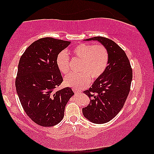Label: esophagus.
Masks as SVG:
<instances>
[{
    "label": "esophagus",
    "instance_id": "esophagus-1",
    "mask_svg": "<svg viewBox=\"0 0 154 154\" xmlns=\"http://www.w3.org/2000/svg\"><path fill=\"white\" fill-rule=\"evenodd\" d=\"M73 92H74V93H75V95H79V94H81V93H82L81 91H80V90H77V89H75V88L73 89Z\"/></svg>",
    "mask_w": 154,
    "mask_h": 154
}]
</instances>
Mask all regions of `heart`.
<instances>
[{
  "label": "heart",
  "instance_id": "obj_1",
  "mask_svg": "<svg viewBox=\"0 0 154 154\" xmlns=\"http://www.w3.org/2000/svg\"><path fill=\"white\" fill-rule=\"evenodd\" d=\"M75 59H81L80 73H71L65 78L66 85L76 89L83 88L89 84L91 78L98 79L105 72L108 64L109 54L106 47L103 45L80 44L71 51ZM58 69L63 74L69 71L70 58L66 51H61L56 59Z\"/></svg>",
  "mask_w": 154,
  "mask_h": 154
}]
</instances>
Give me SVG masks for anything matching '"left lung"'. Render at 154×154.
<instances>
[{
	"label": "left lung",
	"instance_id": "left-lung-1",
	"mask_svg": "<svg viewBox=\"0 0 154 154\" xmlns=\"http://www.w3.org/2000/svg\"><path fill=\"white\" fill-rule=\"evenodd\" d=\"M86 40H97L109 54L105 72L83 92L91 99L89 105L83 108V116L93 123L104 124L112 119L125 105L130 91L132 69L125 51L115 42L103 37Z\"/></svg>",
	"mask_w": 154,
	"mask_h": 154
}]
</instances>
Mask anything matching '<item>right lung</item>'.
Returning <instances> with one entry per match:
<instances>
[{"label": "right lung", "mask_w": 154, "mask_h": 154, "mask_svg": "<svg viewBox=\"0 0 154 154\" xmlns=\"http://www.w3.org/2000/svg\"><path fill=\"white\" fill-rule=\"evenodd\" d=\"M70 44L41 38L29 45L20 59L16 91L27 116L42 127H52L62 120L66 105L74 95L68 87L55 91L63 81L57 56Z\"/></svg>", "instance_id": "1"}]
</instances>
